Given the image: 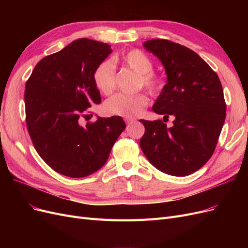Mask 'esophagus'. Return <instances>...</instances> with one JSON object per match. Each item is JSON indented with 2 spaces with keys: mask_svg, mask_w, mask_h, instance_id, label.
<instances>
[{
  "mask_svg": "<svg viewBox=\"0 0 248 248\" xmlns=\"http://www.w3.org/2000/svg\"><path fill=\"white\" fill-rule=\"evenodd\" d=\"M125 122H126L127 124H131V123H133V122H136V119H134V118H126V119H125Z\"/></svg>",
  "mask_w": 248,
  "mask_h": 248,
  "instance_id": "obj_1",
  "label": "esophagus"
}]
</instances>
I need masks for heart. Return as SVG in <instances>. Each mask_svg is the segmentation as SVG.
<instances>
[{"label":"heart","instance_id":"heart-1","mask_svg":"<svg viewBox=\"0 0 248 248\" xmlns=\"http://www.w3.org/2000/svg\"><path fill=\"white\" fill-rule=\"evenodd\" d=\"M120 62L139 74V86H144L150 91H156L160 86V80L153 70V62L145 52L140 49H131L120 58ZM96 88L103 95L112 93L116 85V67L110 60H106L96 67L93 73ZM149 103L145 93L133 95L118 94L104 103V111L111 116L133 118L140 115Z\"/></svg>","mask_w":248,"mask_h":248}]
</instances>
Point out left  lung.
<instances>
[{"label": "left lung", "instance_id": "left-lung-1", "mask_svg": "<svg viewBox=\"0 0 248 248\" xmlns=\"http://www.w3.org/2000/svg\"><path fill=\"white\" fill-rule=\"evenodd\" d=\"M144 47L159 59L167 73L152 109L163 120L174 116L170 128L160 120L146 121L140 140L153 166L182 177L200 170L212 156L226 120V102L217 74L197 52L166 39L148 40Z\"/></svg>", "mask_w": 248, "mask_h": 248}]
</instances>
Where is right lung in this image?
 I'll return each instance as SVG.
<instances>
[{
	"label": "right lung",
	"instance_id": "1",
	"mask_svg": "<svg viewBox=\"0 0 248 248\" xmlns=\"http://www.w3.org/2000/svg\"><path fill=\"white\" fill-rule=\"evenodd\" d=\"M111 51L108 43L74 40L40 60L27 81L28 131L36 151L59 174L81 178L101 169L125 129L119 116L79 123L92 104L101 102L93 73Z\"/></svg>",
	"mask_w": 248,
	"mask_h": 248
}]
</instances>
